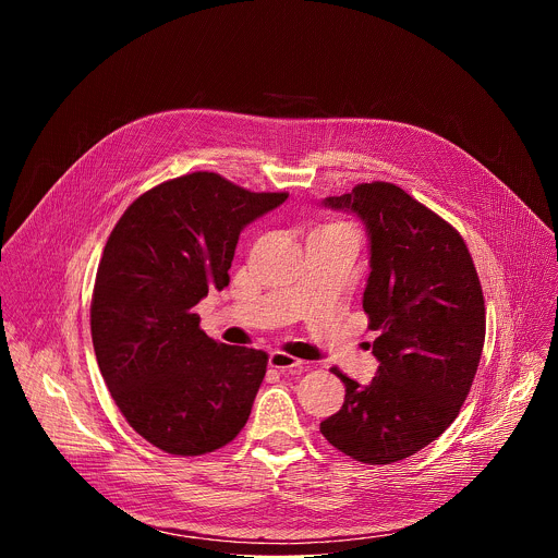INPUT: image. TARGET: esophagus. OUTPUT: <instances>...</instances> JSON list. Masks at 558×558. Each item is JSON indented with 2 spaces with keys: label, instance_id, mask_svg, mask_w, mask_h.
Listing matches in <instances>:
<instances>
[{
  "label": "esophagus",
  "instance_id": "34e87169",
  "mask_svg": "<svg viewBox=\"0 0 558 558\" xmlns=\"http://www.w3.org/2000/svg\"><path fill=\"white\" fill-rule=\"evenodd\" d=\"M269 366L278 368V371H291V368H304V362L284 351H274L269 355Z\"/></svg>",
  "mask_w": 558,
  "mask_h": 558
}]
</instances>
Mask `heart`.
I'll return each instance as SVG.
<instances>
[{
    "instance_id": "b5f03b06",
    "label": "heart",
    "mask_w": 558,
    "mask_h": 558,
    "mask_svg": "<svg viewBox=\"0 0 558 558\" xmlns=\"http://www.w3.org/2000/svg\"><path fill=\"white\" fill-rule=\"evenodd\" d=\"M323 229H344V231H351L347 225H342V222H331V225H325V227H320L317 231H323Z\"/></svg>"
}]
</instances>
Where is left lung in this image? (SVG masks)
<instances>
[{
    "label": "left lung",
    "instance_id": "obj_1",
    "mask_svg": "<svg viewBox=\"0 0 558 558\" xmlns=\"http://www.w3.org/2000/svg\"><path fill=\"white\" fill-rule=\"evenodd\" d=\"M325 205L366 222L362 306L379 331V368L366 386L331 368L347 395L320 433L355 461H402L435 441L465 402L486 340L482 282L461 233L402 187L360 183Z\"/></svg>",
    "mask_w": 558,
    "mask_h": 558
}]
</instances>
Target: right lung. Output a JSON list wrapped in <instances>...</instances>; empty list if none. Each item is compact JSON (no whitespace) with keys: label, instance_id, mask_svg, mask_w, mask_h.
Here are the masks:
<instances>
[{"label":"right lung","instance_id":"obj_1","mask_svg":"<svg viewBox=\"0 0 558 558\" xmlns=\"http://www.w3.org/2000/svg\"><path fill=\"white\" fill-rule=\"evenodd\" d=\"M287 196L192 172L141 194L108 238L90 302L95 355L125 422L163 452H214L250 420L269 357L211 340L194 306L229 284L243 227Z\"/></svg>","mask_w":558,"mask_h":558}]
</instances>
